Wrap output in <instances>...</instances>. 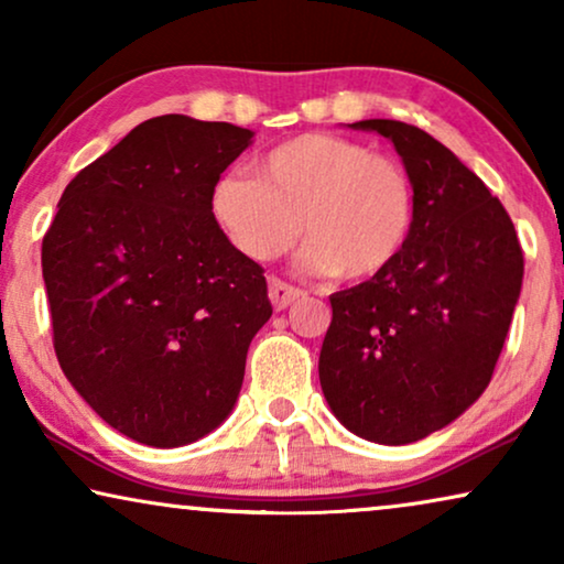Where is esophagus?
<instances>
[{"mask_svg": "<svg viewBox=\"0 0 564 564\" xmlns=\"http://www.w3.org/2000/svg\"><path fill=\"white\" fill-rule=\"evenodd\" d=\"M300 297H303V290L292 288V284L282 280H269V300H272L274 311H284V307H290Z\"/></svg>", "mask_w": 564, "mask_h": 564, "instance_id": "1", "label": "esophagus"}]
</instances>
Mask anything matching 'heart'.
<instances>
[{
	"label": "heart",
	"mask_w": 564,
	"mask_h": 564,
	"mask_svg": "<svg viewBox=\"0 0 564 564\" xmlns=\"http://www.w3.org/2000/svg\"><path fill=\"white\" fill-rule=\"evenodd\" d=\"M257 174L234 169L210 189L213 220L249 259H280L305 230L311 272L359 282L403 253L415 199L395 159L351 138L305 133L267 151Z\"/></svg>",
	"instance_id": "heart-1"
}]
</instances>
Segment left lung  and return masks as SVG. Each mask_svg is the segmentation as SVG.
I'll list each match as a JSON object with an SVG mask.
<instances>
[{"instance_id":"8db88e82","label":"left lung","mask_w":564,"mask_h":564,"mask_svg":"<svg viewBox=\"0 0 564 564\" xmlns=\"http://www.w3.org/2000/svg\"><path fill=\"white\" fill-rule=\"evenodd\" d=\"M395 145L415 213L382 274L330 295L318 375L351 434L400 446L459 419L488 388L521 295L523 253L506 207L426 130L359 120Z\"/></svg>"}]
</instances>
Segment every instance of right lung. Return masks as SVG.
<instances>
[{
  "label": "right lung",
  "instance_id": "add662e5",
  "mask_svg": "<svg viewBox=\"0 0 564 564\" xmlns=\"http://www.w3.org/2000/svg\"><path fill=\"white\" fill-rule=\"evenodd\" d=\"M249 128L161 115L68 182L43 238L58 365L133 442H197L234 411L272 315L264 269L210 215Z\"/></svg>",
  "mask_w": 564,
  "mask_h": 564
}]
</instances>
